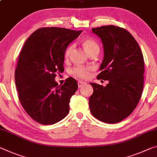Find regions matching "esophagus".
Wrapping results in <instances>:
<instances>
[{
    "label": "esophagus",
    "mask_w": 157,
    "mask_h": 157,
    "mask_svg": "<svg viewBox=\"0 0 157 157\" xmlns=\"http://www.w3.org/2000/svg\"><path fill=\"white\" fill-rule=\"evenodd\" d=\"M86 82H83V81H78V88H81V87L83 86H86Z\"/></svg>",
    "instance_id": "1"
}]
</instances>
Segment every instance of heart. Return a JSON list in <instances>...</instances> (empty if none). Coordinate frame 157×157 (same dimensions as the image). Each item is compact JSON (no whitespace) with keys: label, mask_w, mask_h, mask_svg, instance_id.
I'll list each match as a JSON object with an SVG mask.
<instances>
[{"label":"heart","mask_w":157,"mask_h":157,"mask_svg":"<svg viewBox=\"0 0 157 157\" xmlns=\"http://www.w3.org/2000/svg\"><path fill=\"white\" fill-rule=\"evenodd\" d=\"M82 45L85 48L86 51L88 53H93L94 52H98L100 50V47L95 40L90 38H83L81 40ZM73 50V45H69L66 48L64 51V58L68 59ZM94 69L92 66H81L78 65L74 67L72 69L71 74L72 75L79 78H86L90 75V73Z\"/></svg>","instance_id":"1"}]
</instances>
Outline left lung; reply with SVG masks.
Listing matches in <instances>:
<instances>
[{
  "instance_id": "8db88e82",
  "label": "left lung",
  "mask_w": 157,
  "mask_h": 157,
  "mask_svg": "<svg viewBox=\"0 0 157 157\" xmlns=\"http://www.w3.org/2000/svg\"><path fill=\"white\" fill-rule=\"evenodd\" d=\"M101 38L104 59L98 79L109 81L104 87L90 83L91 114L107 124L126 119L136 109L144 86V59L138 43L128 31L114 25L92 29Z\"/></svg>"
}]
</instances>
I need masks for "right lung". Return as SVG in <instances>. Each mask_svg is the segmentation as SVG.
I'll use <instances>...</instances> for the list:
<instances>
[{"instance_id": "add662e5", "label": "right lung", "mask_w": 157, "mask_h": 157, "mask_svg": "<svg viewBox=\"0 0 157 157\" xmlns=\"http://www.w3.org/2000/svg\"><path fill=\"white\" fill-rule=\"evenodd\" d=\"M81 32L40 28L28 38L19 55L14 74L19 100L27 114L40 124H56L69 112L70 99L78 83L69 77L59 86L55 78L56 73L64 71L67 47Z\"/></svg>"}]
</instances>
